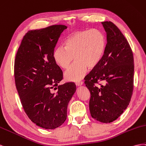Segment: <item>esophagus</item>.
I'll use <instances>...</instances> for the list:
<instances>
[{
	"label": "esophagus",
	"instance_id": "obj_1",
	"mask_svg": "<svg viewBox=\"0 0 146 146\" xmlns=\"http://www.w3.org/2000/svg\"><path fill=\"white\" fill-rule=\"evenodd\" d=\"M75 84L77 86H81L83 84V82L82 81H78V82H76L75 83Z\"/></svg>",
	"mask_w": 146,
	"mask_h": 146
}]
</instances>
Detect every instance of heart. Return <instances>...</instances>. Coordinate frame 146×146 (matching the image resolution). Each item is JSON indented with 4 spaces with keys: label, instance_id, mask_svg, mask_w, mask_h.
<instances>
[{
    "label": "heart",
    "instance_id": "1",
    "mask_svg": "<svg viewBox=\"0 0 146 146\" xmlns=\"http://www.w3.org/2000/svg\"><path fill=\"white\" fill-rule=\"evenodd\" d=\"M106 39L98 29L84 30L73 32L65 41V47L57 48L53 54L55 63L66 71V81L76 82L85 76L87 68L93 69L100 63L105 52Z\"/></svg>",
    "mask_w": 146,
    "mask_h": 146
}]
</instances>
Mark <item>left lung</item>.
<instances>
[{
	"instance_id": "1",
	"label": "left lung",
	"mask_w": 146,
	"mask_h": 146,
	"mask_svg": "<svg viewBox=\"0 0 146 146\" xmlns=\"http://www.w3.org/2000/svg\"><path fill=\"white\" fill-rule=\"evenodd\" d=\"M102 24L106 32L105 54L100 63L86 76L84 83L90 93L91 116L99 122L110 123L117 119L130 103L134 59L130 46L119 28L111 21Z\"/></svg>"
}]
</instances>
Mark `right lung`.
Returning a JSON list of instances; mask_svg holds the SVG:
<instances>
[{"instance_id": "1", "label": "right lung", "mask_w": 146, "mask_h": 146, "mask_svg": "<svg viewBox=\"0 0 146 146\" xmlns=\"http://www.w3.org/2000/svg\"><path fill=\"white\" fill-rule=\"evenodd\" d=\"M66 28L53 25L29 31L15 57V84L23 109L31 121L45 129H54L65 121L76 89L72 82L58 86L63 72L53 59L57 41Z\"/></svg>"}]
</instances>
